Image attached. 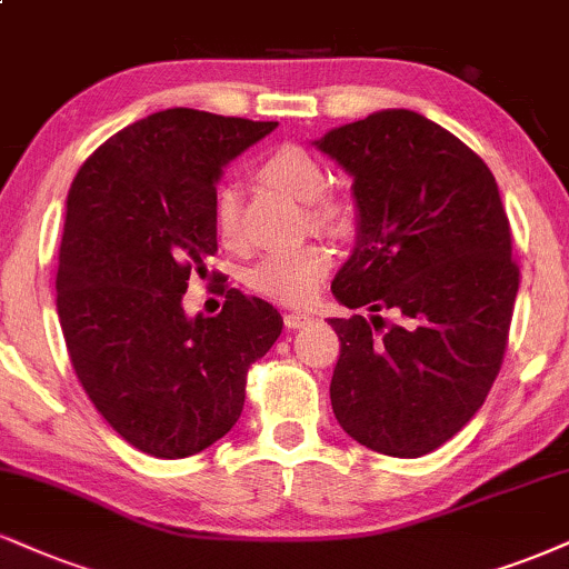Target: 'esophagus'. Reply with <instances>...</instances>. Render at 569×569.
<instances>
[{"label":"esophagus","instance_id":"1","mask_svg":"<svg viewBox=\"0 0 569 569\" xmlns=\"http://www.w3.org/2000/svg\"><path fill=\"white\" fill-rule=\"evenodd\" d=\"M283 323H286V328H302V326H307V323H312V318L310 315H305V312H289L283 318Z\"/></svg>","mask_w":569,"mask_h":569}]
</instances>
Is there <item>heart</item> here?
<instances>
[{
    "instance_id": "1",
    "label": "heart",
    "mask_w": 569,
    "mask_h": 569,
    "mask_svg": "<svg viewBox=\"0 0 569 569\" xmlns=\"http://www.w3.org/2000/svg\"><path fill=\"white\" fill-rule=\"evenodd\" d=\"M259 174L272 188L307 203V219L315 228L341 236L355 224V207L347 198L323 196L328 172L310 150L280 146L264 156ZM214 230L224 243L238 238V193L232 188H222L214 198ZM328 270H331V251L323 243H307L302 249L262 259L249 272V286L278 302L305 305L318 293Z\"/></svg>"
}]
</instances>
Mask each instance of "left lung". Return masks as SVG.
<instances>
[{
    "label": "left lung",
    "instance_id": "left-lung-1",
    "mask_svg": "<svg viewBox=\"0 0 569 569\" xmlns=\"http://www.w3.org/2000/svg\"><path fill=\"white\" fill-rule=\"evenodd\" d=\"M352 174L358 241L333 278L331 406L352 440L419 458L482 408L509 345L519 267L496 177L427 116L389 108L315 140ZM395 309L397 325L378 312Z\"/></svg>",
    "mask_w": 569,
    "mask_h": 569
}]
</instances>
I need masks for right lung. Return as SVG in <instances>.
I'll return each instance as SVG.
<instances>
[{"label":"right lung","instance_id":"1","mask_svg":"<svg viewBox=\"0 0 569 569\" xmlns=\"http://www.w3.org/2000/svg\"><path fill=\"white\" fill-rule=\"evenodd\" d=\"M276 127L167 108L108 137L68 190L54 280L68 358L148 456L188 458L228 435L251 362L283 331L276 307L238 289L214 318L182 310L190 272L217 251L222 167Z\"/></svg>","mask_w":569,"mask_h":569}]
</instances>
